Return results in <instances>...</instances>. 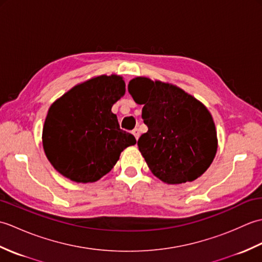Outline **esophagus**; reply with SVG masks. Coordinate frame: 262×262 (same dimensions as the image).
I'll return each mask as SVG.
<instances>
[{"mask_svg": "<svg viewBox=\"0 0 262 262\" xmlns=\"http://www.w3.org/2000/svg\"><path fill=\"white\" fill-rule=\"evenodd\" d=\"M133 135L135 136V138L136 140H138V137H140V129H138V128H135V129H133Z\"/></svg>", "mask_w": 262, "mask_h": 262, "instance_id": "obj_1", "label": "esophagus"}]
</instances>
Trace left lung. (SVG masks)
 I'll use <instances>...</instances> for the list:
<instances>
[{"mask_svg": "<svg viewBox=\"0 0 262 262\" xmlns=\"http://www.w3.org/2000/svg\"><path fill=\"white\" fill-rule=\"evenodd\" d=\"M128 92L143 104L148 128L137 142L149 170L169 185L196 180L209 168L217 152L216 128L208 109L170 83L135 77Z\"/></svg>", "mask_w": 262, "mask_h": 262, "instance_id": "left-lung-1", "label": "left lung"}]
</instances>
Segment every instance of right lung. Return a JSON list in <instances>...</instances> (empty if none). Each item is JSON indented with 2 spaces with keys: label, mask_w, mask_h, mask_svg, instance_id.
I'll return each mask as SVG.
<instances>
[{
  "label": "right lung",
  "mask_w": 262,
  "mask_h": 262,
  "mask_svg": "<svg viewBox=\"0 0 262 262\" xmlns=\"http://www.w3.org/2000/svg\"><path fill=\"white\" fill-rule=\"evenodd\" d=\"M121 76L100 75L72 88L48 110L42 128L46 157L60 174L94 182L107 174L136 140L121 130L111 107L125 94Z\"/></svg>",
  "instance_id": "1"
}]
</instances>
